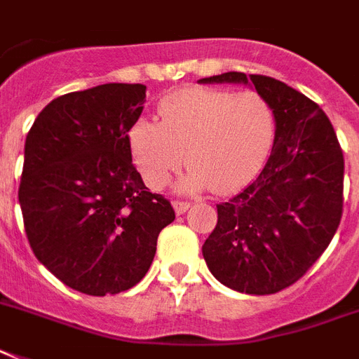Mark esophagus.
<instances>
[{"instance_id":"34e87169","label":"esophagus","mask_w":359,"mask_h":359,"mask_svg":"<svg viewBox=\"0 0 359 359\" xmlns=\"http://www.w3.org/2000/svg\"><path fill=\"white\" fill-rule=\"evenodd\" d=\"M189 203H184V201H173V210L177 215H182L184 212H188Z\"/></svg>"}]
</instances>
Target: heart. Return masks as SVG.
Wrapping results in <instances>:
<instances>
[{
    "label": "heart",
    "instance_id": "obj_1",
    "mask_svg": "<svg viewBox=\"0 0 359 359\" xmlns=\"http://www.w3.org/2000/svg\"><path fill=\"white\" fill-rule=\"evenodd\" d=\"M276 128L273 105L261 93L194 87L162 102L161 122L138 118L129 147L147 186L164 188L186 158L191 168L179 180L182 191L212 188L224 195L255 179Z\"/></svg>",
    "mask_w": 359,
    "mask_h": 359
}]
</instances>
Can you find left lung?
<instances>
[{
	"label": "left lung",
	"mask_w": 359,
	"mask_h": 359,
	"mask_svg": "<svg viewBox=\"0 0 359 359\" xmlns=\"http://www.w3.org/2000/svg\"><path fill=\"white\" fill-rule=\"evenodd\" d=\"M198 83H243L276 111L266 164L239 195L217 204V226L203 255L217 281L268 296L305 276L341 221L343 153L318 104L276 78L224 72Z\"/></svg>",
	"instance_id": "1"
}]
</instances>
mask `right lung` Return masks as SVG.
Wrapping results in <instances>:
<instances>
[{"label": "right lung", "instance_id": "add662e5", "mask_svg": "<svg viewBox=\"0 0 359 359\" xmlns=\"http://www.w3.org/2000/svg\"><path fill=\"white\" fill-rule=\"evenodd\" d=\"M142 83H104L54 98L32 123L18 191L32 252L63 285L118 294L149 270L170 201L151 194L131 161L129 131Z\"/></svg>", "mask_w": 359, "mask_h": 359}]
</instances>
